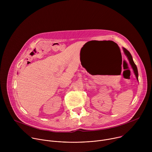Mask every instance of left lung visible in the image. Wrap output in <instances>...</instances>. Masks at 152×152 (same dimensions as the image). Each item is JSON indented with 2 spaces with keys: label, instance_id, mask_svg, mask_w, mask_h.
<instances>
[{
  "label": "left lung",
  "instance_id": "8db88e82",
  "mask_svg": "<svg viewBox=\"0 0 152 152\" xmlns=\"http://www.w3.org/2000/svg\"><path fill=\"white\" fill-rule=\"evenodd\" d=\"M123 50H124V52L125 55L127 56V58H128V59H129V61L130 64H131V66H132V69H133V70H134V73H135V76H136V77H137V80H138V73L137 67L135 64L134 63V61H133V59H132V57L131 54L130 53V52H129L127 49H126L125 48H123Z\"/></svg>",
  "mask_w": 152,
  "mask_h": 152
}]
</instances>
